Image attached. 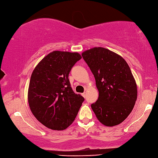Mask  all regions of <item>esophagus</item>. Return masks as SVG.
<instances>
[{
    "label": "esophagus",
    "mask_w": 158,
    "mask_h": 158,
    "mask_svg": "<svg viewBox=\"0 0 158 158\" xmlns=\"http://www.w3.org/2000/svg\"><path fill=\"white\" fill-rule=\"evenodd\" d=\"M81 95H82V96H83L84 98H86V92L83 93V94H82Z\"/></svg>",
    "instance_id": "obj_1"
}]
</instances>
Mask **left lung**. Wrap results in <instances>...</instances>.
<instances>
[{
	"mask_svg": "<svg viewBox=\"0 0 158 158\" xmlns=\"http://www.w3.org/2000/svg\"><path fill=\"white\" fill-rule=\"evenodd\" d=\"M96 79L99 92L91 108L99 122L107 127L122 123L133 110L137 85L130 67L119 55L102 47L81 54Z\"/></svg>",
	"mask_w": 158,
	"mask_h": 158,
	"instance_id": "obj_1",
	"label": "left lung"
}]
</instances>
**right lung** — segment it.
<instances>
[{"label":"right lung","mask_w":158,"mask_h":158,"mask_svg":"<svg viewBox=\"0 0 158 158\" xmlns=\"http://www.w3.org/2000/svg\"><path fill=\"white\" fill-rule=\"evenodd\" d=\"M81 58L78 52L55 51L44 57L32 72L29 106L37 120L48 128L65 129L78 114L84 98L73 91L68 77Z\"/></svg>","instance_id":"1"}]
</instances>
